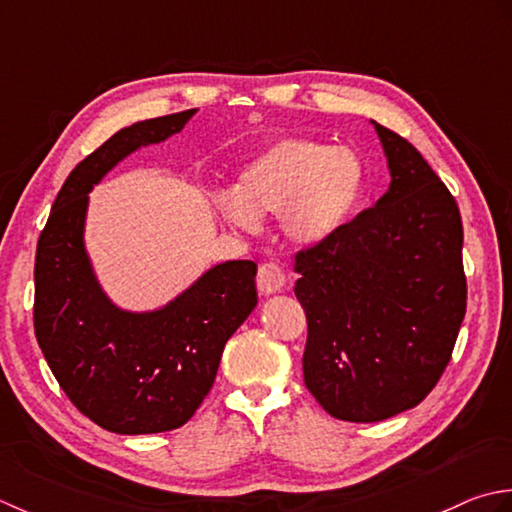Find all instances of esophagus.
<instances>
[{"label": "esophagus", "instance_id": "1", "mask_svg": "<svg viewBox=\"0 0 512 512\" xmlns=\"http://www.w3.org/2000/svg\"><path fill=\"white\" fill-rule=\"evenodd\" d=\"M287 285V274L285 269L278 263H263L258 267V276H256V287L260 294H276Z\"/></svg>", "mask_w": 512, "mask_h": 512}]
</instances>
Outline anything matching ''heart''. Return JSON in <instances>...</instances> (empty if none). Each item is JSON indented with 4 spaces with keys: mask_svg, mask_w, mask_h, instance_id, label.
Wrapping results in <instances>:
<instances>
[{
    "mask_svg": "<svg viewBox=\"0 0 512 512\" xmlns=\"http://www.w3.org/2000/svg\"><path fill=\"white\" fill-rule=\"evenodd\" d=\"M364 163L351 148L305 137L271 143L238 172L234 196L216 205L229 223L258 229L263 214H278L298 245H318L342 232L364 194Z\"/></svg>",
    "mask_w": 512,
    "mask_h": 512,
    "instance_id": "heart-1",
    "label": "heart"
}]
</instances>
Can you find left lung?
Segmentation results:
<instances>
[{"mask_svg":"<svg viewBox=\"0 0 512 512\" xmlns=\"http://www.w3.org/2000/svg\"><path fill=\"white\" fill-rule=\"evenodd\" d=\"M373 125L389 190L329 241L296 254L305 384L347 422H380L420 404L442 378L466 314L455 198L409 141Z\"/></svg>","mask_w":512,"mask_h":512,"instance_id":"1","label":"left lung"}]
</instances>
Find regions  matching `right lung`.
I'll return each instance as SVG.
<instances>
[{
	"label": "right lung",
	"mask_w": 512,
	"mask_h": 512,
	"mask_svg": "<svg viewBox=\"0 0 512 512\" xmlns=\"http://www.w3.org/2000/svg\"><path fill=\"white\" fill-rule=\"evenodd\" d=\"M196 110L132 123L88 154L52 203L35 256V336L59 387L101 429L183 426L210 393L225 342L252 314L256 265L227 260L154 311L103 294L83 243L88 194L114 165L181 132Z\"/></svg>",
	"instance_id": "add662e5"
}]
</instances>
